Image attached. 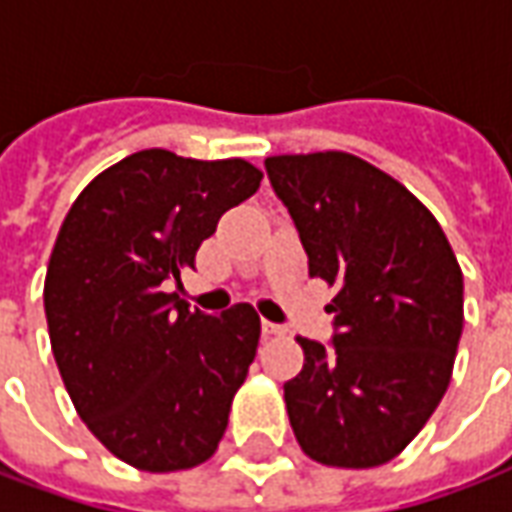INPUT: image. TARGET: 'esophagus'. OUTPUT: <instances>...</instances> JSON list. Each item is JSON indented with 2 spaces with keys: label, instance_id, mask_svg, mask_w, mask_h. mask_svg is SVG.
Masks as SVG:
<instances>
[{
  "label": "esophagus",
  "instance_id": "34e87169",
  "mask_svg": "<svg viewBox=\"0 0 512 512\" xmlns=\"http://www.w3.org/2000/svg\"><path fill=\"white\" fill-rule=\"evenodd\" d=\"M263 335H266V338H277V335H285V327L271 324V321H263Z\"/></svg>",
  "mask_w": 512,
  "mask_h": 512
}]
</instances>
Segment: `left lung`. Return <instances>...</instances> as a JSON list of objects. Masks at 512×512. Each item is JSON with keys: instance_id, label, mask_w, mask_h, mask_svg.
<instances>
[{"instance_id": "left-lung-1", "label": "left lung", "mask_w": 512, "mask_h": 512, "mask_svg": "<svg viewBox=\"0 0 512 512\" xmlns=\"http://www.w3.org/2000/svg\"><path fill=\"white\" fill-rule=\"evenodd\" d=\"M310 277L335 288L332 346L296 338L293 435L335 468L388 463L430 421L463 332V271L441 224L399 180L349 152L266 157Z\"/></svg>"}]
</instances>
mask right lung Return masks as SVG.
Returning <instances> with one entry per match:
<instances>
[{
    "label": "right lung",
    "mask_w": 512,
    "mask_h": 512,
    "mask_svg": "<svg viewBox=\"0 0 512 512\" xmlns=\"http://www.w3.org/2000/svg\"><path fill=\"white\" fill-rule=\"evenodd\" d=\"M260 180L244 157L141 149L96 174L63 219L44 282L52 355L85 427L127 466L185 471L219 449L260 316H205L166 285Z\"/></svg>",
    "instance_id": "add662e5"
}]
</instances>
